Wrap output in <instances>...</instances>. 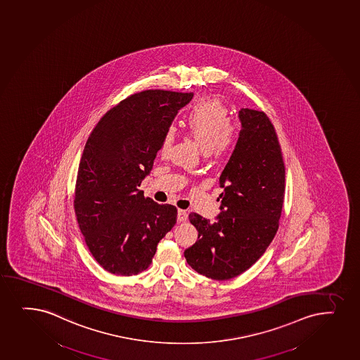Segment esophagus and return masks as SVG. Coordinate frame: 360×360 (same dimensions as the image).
Instances as JSON below:
<instances>
[{"mask_svg": "<svg viewBox=\"0 0 360 360\" xmlns=\"http://www.w3.org/2000/svg\"><path fill=\"white\" fill-rule=\"evenodd\" d=\"M187 219H188V214H187L186 211L181 210V209H179V210H178V221H179V222H186Z\"/></svg>", "mask_w": 360, "mask_h": 360, "instance_id": "obj_1", "label": "esophagus"}]
</instances>
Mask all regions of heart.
<instances>
[{"instance_id": "obj_1", "label": "heart", "mask_w": 360, "mask_h": 360, "mask_svg": "<svg viewBox=\"0 0 360 360\" xmlns=\"http://www.w3.org/2000/svg\"><path fill=\"white\" fill-rule=\"evenodd\" d=\"M185 127L202 153L221 158L231 151L236 141V127L231 124L228 109L219 99H202L195 104L185 119ZM175 141V131L168 129L162 138L160 153L167 158Z\"/></svg>"}]
</instances>
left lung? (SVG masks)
Masks as SVG:
<instances>
[{
    "label": "left lung",
    "mask_w": 360,
    "mask_h": 360,
    "mask_svg": "<svg viewBox=\"0 0 360 360\" xmlns=\"http://www.w3.org/2000/svg\"><path fill=\"white\" fill-rule=\"evenodd\" d=\"M236 149L219 176L224 187L216 222L191 212L198 240L185 251L191 268L231 280L251 268L278 229L285 199V163L276 131L264 112L243 108Z\"/></svg>",
    "instance_id": "1"
}]
</instances>
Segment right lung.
<instances>
[{
  "mask_svg": "<svg viewBox=\"0 0 360 360\" xmlns=\"http://www.w3.org/2000/svg\"><path fill=\"white\" fill-rule=\"evenodd\" d=\"M192 92L145 90L104 114L84 148L75 182V217L89 251L104 270L132 276L149 268L178 210L139 190L162 138Z\"/></svg>",
  "mask_w": 360,
  "mask_h": 360,
  "instance_id": "right-lung-1",
  "label": "right lung"
}]
</instances>
